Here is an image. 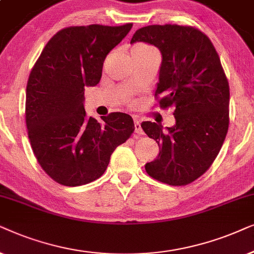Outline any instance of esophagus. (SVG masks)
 Listing matches in <instances>:
<instances>
[{
	"mask_svg": "<svg viewBox=\"0 0 254 254\" xmlns=\"http://www.w3.org/2000/svg\"><path fill=\"white\" fill-rule=\"evenodd\" d=\"M134 131H136V133H138V134H143L144 133V131L140 127V123L138 121H134Z\"/></svg>",
	"mask_w": 254,
	"mask_h": 254,
	"instance_id": "34e87169",
	"label": "esophagus"
}]
</instances>
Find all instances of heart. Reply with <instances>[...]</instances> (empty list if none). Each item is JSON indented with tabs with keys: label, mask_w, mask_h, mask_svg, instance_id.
<instances>
[{
	"label": "heart",
	"mask_w": 254,
	"mask_h": 254,
	"mask_svg": "<svg viewBox=\"0 0 254 254\" xmlns=\"http://www.w3.org/2000/svg\"><path fill=\"white\" fill-rule=\"evenodd\" d=\"M151 50H153V49L150 46L145 45V44H138V45L133 46V49H132V51H151Z\"/></svg>",
	"instance_id": "1"
}]
</instances>
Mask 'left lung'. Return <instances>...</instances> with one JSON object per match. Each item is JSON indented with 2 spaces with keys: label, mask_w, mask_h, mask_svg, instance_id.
Returning a JSON list of instances; mask_svg holds the SVG:
<instances>
[{
  "label": "left lung",
  "mask_w": 254,
  "mask_h": 254,
  "mask_svg": "<svg viewBox=\"0 0 254 254\" xmlns=\"http://www.w3.org/2000/svg\"><path fill=\"white\" fill-rule=\"evenodd\" d=\"M158 47L161 66L155 96L159 106L173 108L175 124L143 122L141 127L160 148L145 165L147 174L171 186H186L203 175L217 157L229 127L230 90L211 40L192 26L148 25L131 43Z\"/></svg>",
  "instance_id": "left-lung-1"
}]
</instances>
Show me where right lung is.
<instances>
[{
	"mask_svg": "<svg viewBox=\"0 0 254 254\" xmlns=\"http://www.w3.org/2000/svg\"><path fill=\"white\" fill-rule=\"evenodd\" d=\"M132 24L69 26L49 40L26 84L25 122L33 154L60 185L89 184L106 172L118 145L134 131L133 120L111 113L102 122L84 111V88L96 86L107 54Z\"/></svg>",
	"mask_w": 254,
	"mask_h": 254,
	"instance_id": "right-lung-1",
	"label": "right lung"
}]
</instances>
